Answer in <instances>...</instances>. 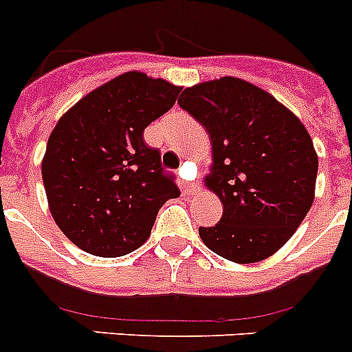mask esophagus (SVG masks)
I'll return each instance as SVG.
<instances>
[{"mask_svg": "<svg viewBox=\"0 0 352 352\" xmlns=\"http://www.w3.org/2000/svg\"><path fill=\"white\" fill-rule=\"evenodd\" d=\"M182 174V173H179ZM199 190V185L197 183H192V182H183V192H185V194H195V192Z\"/></svg>", "mask_w": 352, "mask_h": 352, "instance_id": "1", "label": "esophagus"}]
</instances>
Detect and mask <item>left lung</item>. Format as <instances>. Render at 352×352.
<instances>
[{
    "label": "left lung",
    "instance_id": "8db88e82",
    "mask_svg": "<svg viewBox=\"0 0 352 352\" xmlns=\"http://www.w3.org/2000/svg\"><path fill=\"white\" fill-rule=\"evenodd\" d=\"M178 104L210 133L204 183L223 206L217 226L199 227L203 243L238 264L268 259L312 208L317 153L310 133L275 96L238 77L195 84Z\"/></svg>",
    "mask_w": 352,
    "mask_h": 352
}]
</instances>
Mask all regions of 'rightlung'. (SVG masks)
Returning a JSON list of instances; mask_svg holds the SVG:
<instances>
[{"label": "right lung", "instance_id": "1", "mask_svg": "<svg viewBox=\"0 0 352 352\" xmlns=\"http://www.w3.org/2000/svg\"><path fill=\"white\" fill-rule=\"evenodd\" d=\"M182 86L132 70L82 96L58 120L42 160L49 210L63 234L98 257L126 256L149 238L158 210L179 195L146 126Z\"/></svg>", "mask_w": 352, "mask_h": 352}]
</instances>
